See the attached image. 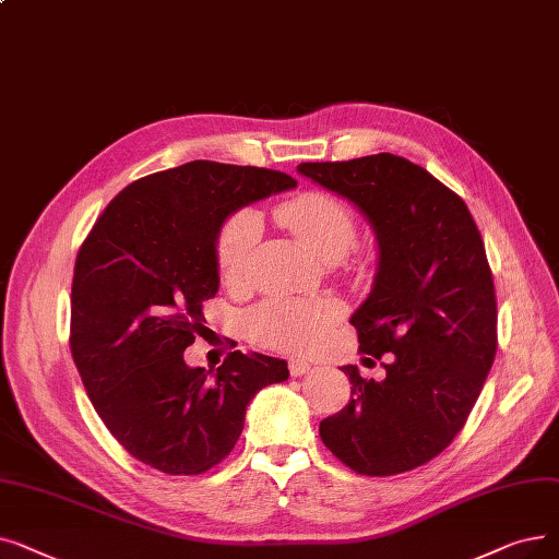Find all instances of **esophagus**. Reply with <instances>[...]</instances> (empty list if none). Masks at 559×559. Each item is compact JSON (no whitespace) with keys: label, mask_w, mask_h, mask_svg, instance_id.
Returning a JSON list of instances; mask_svg holds the SVG:
<instances>
[{"label":"esophagus","mask_w":559,"mask_h":559,"mask_svg":"<svg viewBox=\"0 0 559 559\" xmlns=\"http://www.w3.org/2000/svg\"><path fill=\"white\" fill-rule=\"evenodd\" d=\"M287 368H289V374H293V377H304V374L310 372V362L304 360V358H289Z\"/></svg>","instance_id":"34e87169"}]
</instances>
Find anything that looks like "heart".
<instances>
[{
	"label": "heart",
	"instance_id": "heart-1",
	"mask_svg": "<svg viewBox=\"0 0 559 559\" xmlns=\"http://www.w3.org/2000/svg\"><path fill=\"white\" fill-rule=\"evenodd\" d=\"M276 219L320 260H340L354 245L352 210L331 193L308 191L276 207ZM262 233L253 210H239L216 235V266L230 287H241ZM343 318V304L322 299H270L255 306L245 320L255 345L276 352H308L318 347L331 326Z\"/></svg>",
	"mask_w": 559,
	"mask_h": 559
}]
</instances>
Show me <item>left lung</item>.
<instances>
[{
	"label": "left lung",
	"instance_id": "8db88e82",
	"mask_svg": "<svg viewBox=\"0 0 559 559\" xmlns=\"http://www.w3.org/2000/svg\"><path fill=\"white\" fill-rule=\"evenodd\" d=\"M297 171L347 199L377 239V274L352 314L358 352L385 379L349 374L352 400L320 423L324 445L358 475L427 464L464 427L498 347L496 289L473 216L454 191L404 157L306 162Z\"/></svg>",
	"mask_w": 559,
	"mask_h": 559
}]
</instances>
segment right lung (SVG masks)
I'll return each instance as SVG.
<instances>
[{
    "instance_id": "1",
    "label": "right lung",
    "mask_w": 559,
    "mask_h": 559,
    "mask_svg": "<svg viewBox=\"0 0 559 559\" xmlns=\"http://www.w3.org/2000/svg\"><path fill=\"white\" fill-rule=\"evenodd\" d=\"M258 166L197 159L145 176L107 205L72 276L70 349L93 408L134 459L199 475L235 448L249 402L287 362L233 352L189 368L203 301L219 289L216 235L239 207L295 189Z\"/></svg>"
}]
</instances>
